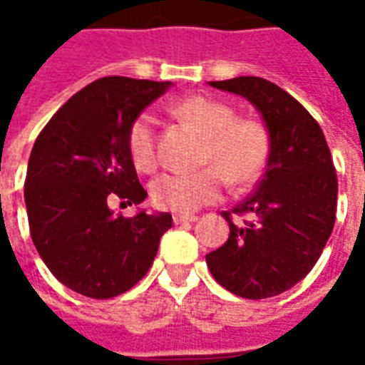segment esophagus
I'll return each instance as SVG.
<instances>
[{"mask_svg": "<svg viewBox=\"0 0 365 365\" xmlns=\"http://www.w3.org/2000/svg\"><path fill=\"white\" fill-rule=\"evenodd\" d=\"M197 221V217L195 215H174V225H183V222H195Z\"/></svg>", "mask_w": 365, "mask_h": 365, "instance_id": "obj_1", "label": "esophagus"}]
</instances>
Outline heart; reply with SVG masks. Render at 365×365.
<instances>
[{
	"mask_svg": "<svg viewBox=\"0 0 365 365\" xmlns=\"http://www.w3.org/2000/svg\"><path fill=\"white\" fill-rule=\"evenodd\" d=\"M178 119L190 123L205 136L201 162L211 164L199 172H170L152 182L154 205L175 213H193L222 195L225 183L248 185L268 164L269 135L260 120L237 117L221 99L191 96L172 107ZM128 156L138 172L150 174L158 166L156 128L150 113H140L128 127Z\"/></svg>",
	"mask_w": 365,
	"mask_h": 365,
	"instance_id": "b5f03b06",
	"label": "heart"
}]
</instances>
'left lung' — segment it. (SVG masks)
Instances as JSON below:
<instances>
[{"instance_id": "obj_1", "label": "left lung", "mask_w": 365, "mask_h": 365, "mask_svg": "<svg viewBox=\"0 0 365 365\" xmlns=\"http://www.w3.org/2000/svg\"><path fill=\"white\" fill-rule=\"evenodd\" d=\"M211 86L256 105L268 127L269 156L252 195L222 211L229 238L207 254V266L238 297H275L313 269L336 221L338 178L330 148L313 115L279 86L256 76ZM235 216L243 222H232Z\"/></svg>"}]
</instances>
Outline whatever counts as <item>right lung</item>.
<instances>
[{"label": "right lung", "mask_w": 365, "mask_h": 365, "mask_svg": "<svg viewBox=\"0 0 365 365\" xmlns=\"http://www.w3.org/2000/svg\"><path fill=\"white\" fill-rule=\"evenodd\" d=\"M170 82L107 76L68 99L36 136L25 205L36 252L60 283L111 299L143 279L172 215L123 217L109 203L138 205L146 191L128 156L130 123Z\"/></svg>", "instance_id": "add662e5"}]
</instances>
